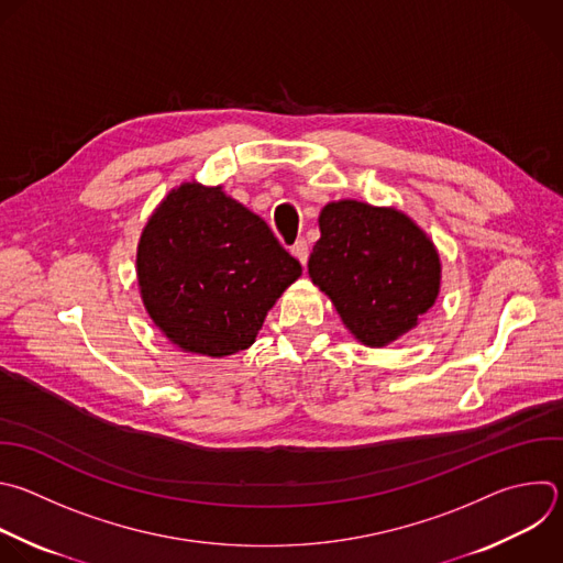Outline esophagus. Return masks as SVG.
Masks as SVG:
<instances>
[{"label":"esophagus","mask_w":563,"mask_h":563,"mask_svg":"<svg viewBox=\"0 0 563 563\" xmlns=\"http://www.w3.org/2000/svg\"><path fill=\"white\" fill-rule=\"evenodd\" d=\"M291 254L300 261V265H307V258H309V245L305 239H298L291 247Z\"/></svg>","instance_id":"obj_1"}]
</instances>
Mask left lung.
<instances>
[{
    "mask_svg": "<svg viewBox=\"0 0 563 563\" xmlns=\"http://www.w3.org/2000/svg\"><path fill=\"white\" fill-rule=\"evenodd\" d=\"M309 278L366 346H385L413 327L440 294L433 241L400 210L360 201L327 203Z\"/></svg>",
    "mask_w": 563,
    "mask_h": 563,
    "instance_id": "8db88e82",
    "label": "left lung"
}]
</instances>
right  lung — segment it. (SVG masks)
<instances>
[{"label":"right lung","mask_w":563,"mask_h":563,"mask_svg":"<svg viewBox=\"0 0 563 563\" xmlns=\"http://www.w3.org/2000/svg\"><path fill=\"white\" fill-rule=\"evenodd\" d=\"M300 272L261 217L221 185L197 180L158 203L136 250L152 322L178 349L210 357L252 346L267 311Z\"/></svg>","instance_id":"1"}]
</instances>
